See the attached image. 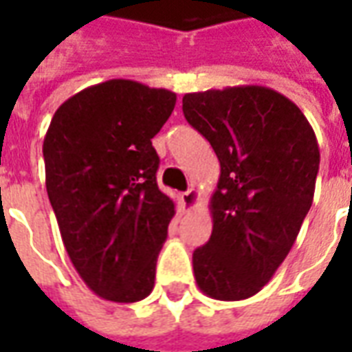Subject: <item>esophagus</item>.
Wrapping results in <instances>:
<instances>
[{
  "mask_svg": "<svg viewBox=\"0 0 352 352\" xmlns=\"http://www.w3.org/2000/svg\"><path fill=\"white\" fill-rule=\"evenodd\" d=\"M181 199H183V206L190 211V209H194L196 204H198V199H199L198 190H196V188H188V190L181 194Z\"/></svg>",
  "mask_w": 352,
  "mask_h": 352,
  "instance_id": "obj_1",
  "label": "esophagus"
}]
</instances>
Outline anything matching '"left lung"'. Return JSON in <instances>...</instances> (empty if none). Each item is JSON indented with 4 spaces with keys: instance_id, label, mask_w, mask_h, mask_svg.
<instances>
[{
    "instance_id": "obj_1",
    "label": "left lung",
    "mask_w": 352,
    "mask_h": 352,
    "mask_svg": "<svg viewBox=\"0 0 352 352\" xmlns=\"http://www.w3.org/2000/svg\"><path fill=\"white\" fill-rule=\"evenodd\" d=\"M183 113L221 162L213 234L192 254L194 277L213 300H247L287 258L313 204L315 131L296 103L256 85L184 94Z\"/></svg>"
}]
</instances>
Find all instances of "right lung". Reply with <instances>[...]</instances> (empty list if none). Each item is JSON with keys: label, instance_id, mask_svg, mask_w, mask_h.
<instances>
[{"label": "right lung", "instance_id": "obj_1", "mask_svg": "<svg viewBox=\"0 0 352 352\" xmlns=\"http://www.w3.org/2000/svg\"><path fill=\"white\" fill-rule=\"evenodd\" d=\"M177 96L128 79L64 101L43 141L45 181L62 241L94 294L133 303L153 292L175 204L156 184L151 139Z\"/></svg>", "mask_w": 352, "mask_h": 352}]
</instances>
